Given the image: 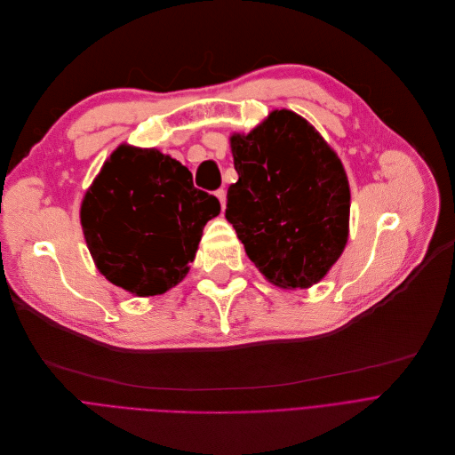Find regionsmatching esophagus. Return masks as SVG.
<instances>
[{"instance_id": "esophagus-1", "label": "esophagus", "mask_w": 455, "mask_h": 455, "mask_svg": "<svg viewBox=\"0 0 455 455\" xmlns=\"http://www.w3.org/2000/svg\"><path fill=\"white\" fill-rule=\"evenodd\" d=\"M215 196H217V199L220 201V206H222V210H224V208H226V190L220 188V190L215 192Z\"/></svg>"}]
</instances>
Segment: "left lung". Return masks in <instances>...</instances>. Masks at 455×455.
<instances>
[{"label": "left lung", "instance_id": "left-lung-1", "mask_svg": "<svg viewBox=\"0 0 455 455\" xmlns=\"http://www.w3.org/2000/svg\"><path fill=\"white\" fill-rule=\"evenodd\" d=\"M238 180L226 219L261 275L283 289L317 283L347 240L349 187L340 159L292 111L231 138Z\"/></svg>", "mask_w": 455, "mask_h": 455}]
</instances>
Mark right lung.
Here are the masks:
<instances>
[{
	"label": "right lung",
	"mask_w": 455,
	"mask_h": 455,
	"mask_svg": "<svg viewBox=\"0 0 455 455\" xmlns=\"http://www.w3.org/2000/svg\"><path fill=\"white\" fill-rule=\"evenodd\" d=\"M220 213L192 172L157 152L122 145L84 197L80 220L99 270L138 294H163L187 276L203 229Z\"/></svg>",
	"instance_id": "obj_1"
}]
</instances>
